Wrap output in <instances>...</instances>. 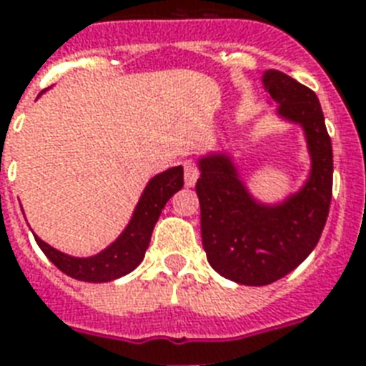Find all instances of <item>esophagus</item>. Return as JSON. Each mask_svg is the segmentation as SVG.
I'll list each match as a JSON object with an SVG mask.
<instances>
[{
  "label": "esophagus",
  "mask_w": 366,
  "mask_h": 366,
  "mask_svg": "<svg viewBox=\"0 0 366 366\" xmlns=\"http://www.w3.org/2000/svg\"><path fill=\"white\" fill-rule=\"evenodd\" d=\"M197 177H199V172H197V167L194 165V161H184V184L192 188L197 182Z\"/></svg>",
  "instance_id": "1"
}]
</instances>
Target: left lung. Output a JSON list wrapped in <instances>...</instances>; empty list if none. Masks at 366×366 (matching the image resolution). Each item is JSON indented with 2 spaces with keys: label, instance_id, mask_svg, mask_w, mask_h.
<instances>
[{
  "label": "left lung",
  "instance_id": "8db88e82",
  "mask_svg": "<svg viewBox=\"0 0 366 366\" xmlns=\"http://www.w3.org/2000/svg\"><path fill=\"white\" fill-rule=\"evenodd\" d=\"M262 83L277 104L275 116L304 131L312 161L304 186L277 203L258 201L228 149L201 155L195 184L207 260L222 277L249 287L273 283L306 260L332 197V144L317 94L277 70L264 71Z\"/></svg>",
  "mask_w": 366,
  "mask_h": 366
}]
</instances>
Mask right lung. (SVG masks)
Masks as SVG:
<instances>
[{"mask_svg": "<svg viewBox=\"0 0 366 366\" xmlns=\"http://www.w3.org/2000/svg\"><path fill=\"white\" fill-rule=\"evenodd\" d=\"M184 186V169L180 165L171 167L167 171L155 174L144 188L138 199L132 217L119 237L110 243L104 250L93 256H70L60 252L37 235H34L39 249L45 252L49 260L66 275L87 281V283H108L131 273L144 260L148 249L152 232L159 220V214L167 201Z\"/></svg>", "mask_w": 366, "mask_h": 366, "instance_id": "add662e5", "label": "right lung"}]
</instances>
